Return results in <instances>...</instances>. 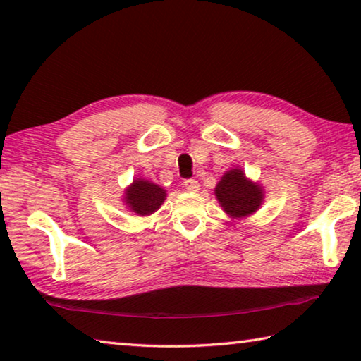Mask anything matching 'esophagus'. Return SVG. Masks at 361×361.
Instances as JSON below:
<instances>
[{
	"mask_svg": "<svg viewBox=\"0 0 361 361\" xmlns=\"http://www.w3.org/2000/svg\"><path fill=\"white\" fill-rule=\"evenodd\" d=\"M183 186H185L188 191H191V192H197L199 189H200L199 181L194 180V178H188V180L183 181Z\"/></svg>",
	"mask_w": 361,
	"mask_h": 361,
	"instance_id": "34e87169",
	"label": "esophagus"
}]
</instances>
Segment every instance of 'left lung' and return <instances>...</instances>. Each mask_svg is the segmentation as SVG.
<instances>
[{"label":"left lung","mask_w":361,"mask_h":361,"mask_svg":"<svg viewBox=\"0 0 361 361\" xmlns=\"http://www.w3.org/2000/svg\"><path fill=\"white\" fill-rule=\"evenodd\" d=\"M216 199L223 210L232 218H243L252 215L262 202V189L259 185L248 181L242 170H229L223 175L215 188Z\"/></svg>","instance_id":"1"}]
</instances>
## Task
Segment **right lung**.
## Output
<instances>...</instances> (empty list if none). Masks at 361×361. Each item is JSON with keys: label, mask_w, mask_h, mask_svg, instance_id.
<instances>
[{"label": "right lung", "mask_w": 361, "mask_h": 361, "mask_svg": "<svg viewBox=\"0 0 361 361\" xmlns=\"http://www.w3.org/2000/svg\"><path fill=\"white\" fill-rule=\"evenodd\" d=\"M126 194V202L129 204L133 212L142 216L156 212L166 199V191L162 188L145 180L133 181V185L127 189Z\"/></svg>", "instance_id": "add662e5"}]
</instances>
